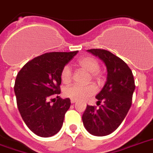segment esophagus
<instances>
[{
    "label": "esophagus",
    "instance_id": "34e87169",
    "mask_svg": "<svg viewBox=\"0 0 153 153\" xmlns=\"http://www.w3.org/2000/svg\"><path fill=\"white\" fill-rule=\"evenodd\" d=\"M71 104H74V103L76 102V100H75L71 99Z\"/></svg>",
    "mask_w": 153,
    "mask_h": 153
}]
</instances>
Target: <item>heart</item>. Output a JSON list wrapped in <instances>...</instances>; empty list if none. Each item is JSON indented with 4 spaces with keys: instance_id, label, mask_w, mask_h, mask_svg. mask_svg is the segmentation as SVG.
<instances>
[{
    "instance_id": "heart-1",
    "label": "heart",
    "mask_w": 153,
    "mask_h": 153,
    "mask_svg": "<svg viewBox=\"0 0 153 153\" xmlns=\"http://www.w3.org/2000/svg\"><path fill=\"white\" fill-rule=\"evenodd\" d=\"M78 65L80 67L88 71L90 74V79L100 82L103 79L102 72L100 70L99 61L91 56H83L78 61ZM72 78V71L71 66L65 65L62 67L61 71V79L64 83L71 82ZM97 92V88L93 84H88L86 86L71 85L69 86L64 90V94L66 97L75 100H82L88 99V97L93 96Z\"/></svg>"
}]
</instances>
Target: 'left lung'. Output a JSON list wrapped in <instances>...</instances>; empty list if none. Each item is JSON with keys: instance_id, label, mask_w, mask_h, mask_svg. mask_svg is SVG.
I'll list each match as a JSON object with an SVG mask.
<instances>
[{"instance_id": "1", "label": "left lung", "mask_w": 153, "mask_h": 153, "mask_svg": "<svg viewBox=\"0 0 153 153\" xmlns=\"http://www.w3.org/2000/svg\"><path fill=\"white\" fill-rule=\"evenodd\" d=\"M98 56L107 67V81L96 98L97 106L87 105L82 114V123L87 131L93 135L105 136L111 134L121 125L132 104L135 88L134 76L127 64L120 57L105 49H88Z\"/></svg>"}]
</instances>
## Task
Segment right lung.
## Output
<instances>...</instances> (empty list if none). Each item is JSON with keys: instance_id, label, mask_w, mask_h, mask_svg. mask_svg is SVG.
Here are the masks:
<instances>
[{"instance_id": "right-lung-1", "label": "right lung", "mask_w": 153, "mask_h": 153, "mask_svg": "<svg viewBox=\"0 0 153 153\" xmlns=\"http://www.w3.org/2000/svg\"><path fill=\"white\" fill-rule=\"evenodd\" d=\"M77 53L42 54L26 63L17 74L14 92L19 111L28 128L38 136H53L62 128L71 100L58 97L61 71Z\"/></svg>"}]
</instances>
